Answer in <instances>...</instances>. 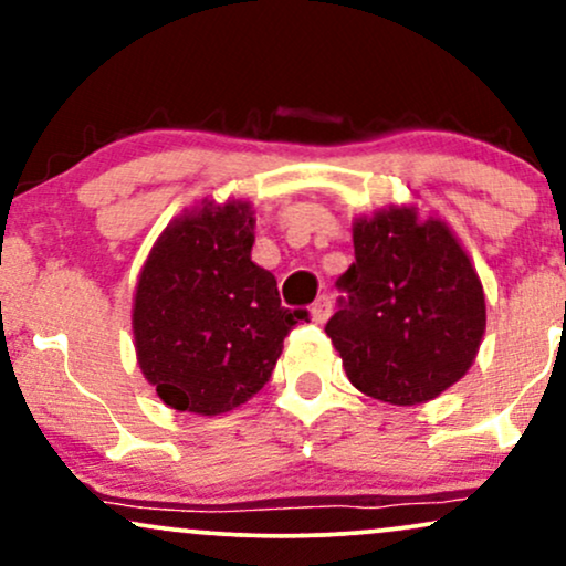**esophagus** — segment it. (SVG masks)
<instances>
[{
    "mask_svg": "<svg viewBox=\"0 0 566 566\" xmlns=\"http://www.w3.org/2000/svg\"><path fill=\"white\" fill-rule=\"evenodd\" d=\"M329 314H333V297L319 295L316 297V303L311 305V319H314L316 324H324L329 319Z\"/></svg>",
    "mask_w": 566,
    "mask_h": 566,
    "instance_id": "esophagus-1",
    "label": "esophagus"
}]
</instances>
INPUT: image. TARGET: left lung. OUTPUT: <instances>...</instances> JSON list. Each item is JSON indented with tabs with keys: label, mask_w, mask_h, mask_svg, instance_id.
Returning <instances> with one entry per match:
<instances>
[{
	"label": "left lung",
	"mask_w": 566,
	"mask_h": 566,
	"mask_svg": "<svg viewBox=\"0 0 566 566\" xmlns=\"http://www.w3.org/2000/svg\"><path fill=\"white\" fill-rule=\"evenodd\" d=\"M340 308L324 333L361 394L412 407L469 373L482 346L484 290L450 226L388 207L354 223Z\"/></svg>",
	"instance_id": "1"
}]
</instances>
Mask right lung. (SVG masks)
<instances>
[{
	"label": "right lung",
	"mask_w": 566,
	"mask_h": 566,
	"mask_svg": "<svg viewBox=\"0 0 566 566\" xmlns=\"http://www.w3.org/2000/svg\"><path fill=\"white\" fill-rule=\"evenodd\" d=\"M247 201H201L167 226L143 265L133 305L135 354L159 399L178 412L220 415L269 382L284 337L305 311L279 301L252 263Z\"/></svg>",
	"instance_id": "obj_1"
}]
</instances>
